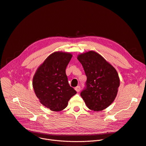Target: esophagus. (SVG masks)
Returning a JSON list of instances; mask_svg holds the SVG:
<instances>
[{"mask_svg": "<svg viewBox=\"0 0 146 146\" xmlns=\"http://www.w3.org/2000/svg\"><path fill=\"white\" fill-rule=\"evenodd\" d=\"M75 90L78 92H79V91L80 90V86H78L77 87L75 88Z\"/></svg>", "mask_w": 146, "mask_h": 146, "instance_id": "34e87169", "label": "esophagus"}]
</instances>
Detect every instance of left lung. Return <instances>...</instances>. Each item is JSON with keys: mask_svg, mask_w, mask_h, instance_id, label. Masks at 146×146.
<instances>
[{"mask_svg": "<svg viewBox=\"0 0 146 146\" xmlns=\"http://www.w3.org/2000/svg\"><path fill=\"white\" fill-rule=\"evenodd\" d=\"M87 80L80 95L88 108L104 110L115 99L119 79L115 68L97 52L90 51L78 57Z\"/></svg>", "mask_w": 146, "mask_h": 146, "instance_id": "1", "label": "left lung"}]
</instances>
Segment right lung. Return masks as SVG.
<instances>
[{
  "label": "right lung",
  "instance_id": "right-lung-1",
  "mask_svg": "<svg viewBox=\"0 0 146 146\" xmlns=\"http://www.w3.org/2000/svg\"><path fill=\"white\" fill-rule=\"evenodd\" d=\"M72 57L71 54L55 52L37 69L33 86L40 102L53 111L64 110L76 93L68 84L66 68Z\"/></svg>",
  "mask_w": 146,
  "mask_h": 146
}]
</instances>
